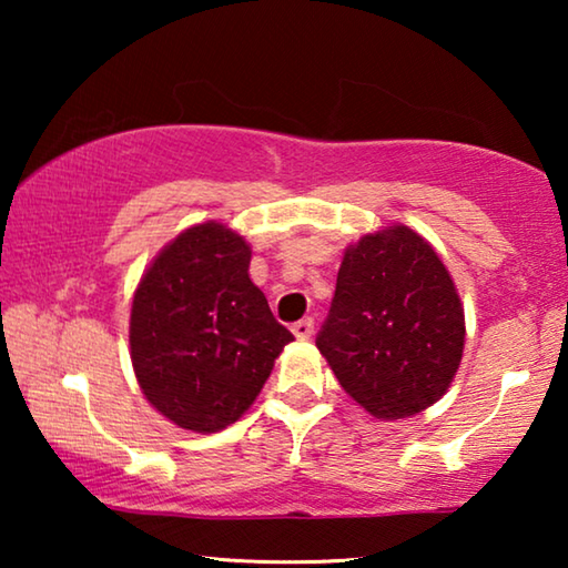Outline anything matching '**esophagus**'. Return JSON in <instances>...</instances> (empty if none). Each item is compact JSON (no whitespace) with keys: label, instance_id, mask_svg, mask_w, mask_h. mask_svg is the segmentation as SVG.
<instances>
[{"label":"esophagus","instance_id":"1","mask_svg":"<svg viewBox=\"0 0 568 568\" xmlns=\"http://www.w3.org/2000/svg\"><path fill=\"white\" fill-rule=\"evenodd\" d=\"M291 331L297 341H307L313 335V318H303V321L293 323Z\"/></svg>","mask_w":568,"mask_h":568}]
</instances>
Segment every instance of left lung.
Returning a JSON list of instances; mask_svg holds the SVG:
<instances>
[{
    "label": "left lung",
    "mask_w": 568,
    "mask_h": 568,
    "mask_svg": "<svg viewBox=\"0 0 568 568\" xmlns=\"http://www.w3.org/2000/svg\"><path fill=\"white\" fill-rule=\"evenodd\" d=\"M464 338V305L436 250L390 225L345 250L315 345L355 403L393 420L444 396Z\"/></svg>",
    "instance_id": "obj_1"
}]
</instances>
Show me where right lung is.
<instances>
[{
    "mask_svg": "<svg viewBox=\"0 0 568 568\" xmlns=\"http://www.w3.org/2000/svg\"><path fill=\"white\" fill-rule=\"evenodd\" d=\"M247 267L243 235L210 220L162 247L134 291V376L180 428L215 434L235 423L293 341Z\"/></svg>",
    "mask_w": 568,
    "mask_h": 568,
    "instance_id": "obj_1",
    "label": "right lung"
}]
</instances>
